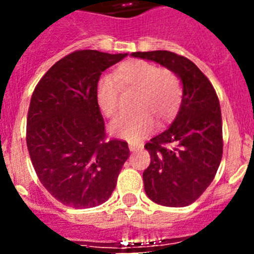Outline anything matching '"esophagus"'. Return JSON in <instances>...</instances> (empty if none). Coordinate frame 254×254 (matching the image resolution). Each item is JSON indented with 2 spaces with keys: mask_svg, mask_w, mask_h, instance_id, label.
Wrapping results in <instances>:
<instances>
[{
  "mask_svg": "<svg viewBox=\"0 0 254 254\" xmlns=\"http://www.w3.org/2000/svg\"><path fill=\"white\" fill-rule=\"evenodd\" d=\"M129 150H131L132 152H134V151H137L138 149H141V147H142V145H141V143H134V142H131L129 143Z\"/></svg>",
  "mask_w": 254,
  "mask_h": 254,
  "instance_id": "esophagus-1",
  "label": "esophagus"
}]
</instances>
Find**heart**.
<instances>
[{"label": "heart", "instance_id": "1", "mask_svg": "<svg viewBox=\"0 0 254 254\" xmlns=\"http://www.w3.org/2000/svg\"><path fill=\"white\" fill-rule=\"evenodd\" d=\"M118 86L131 87L140 93L136 100V109L140 112L120 117L109 127L113 134L131 141L138 140L152 128V117L158 120L159 125L172 120L181 107L183 96L181 78L173 71L143 60L127 61L117 67L114 78L102 77L96 86L100 111L111 118L120 112Z\"/></svg>", "mask_w": 254, "mask_h": 254}]
</instances>
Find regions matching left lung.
Here are the masks:
<instances>
[{
	"mask_svg": "<svg viewBox=\"0 0 254 254\" xmlns=\"http://www.w3.org/2000/svg\"><path fill=\"white\" fill-rule=\"evenodd\" d=\"M176 73L183 96L168 129L145 145L150 165L143 172L147 197L168 207L194 202L214 181L223 156V122L214 86L196 64L169 51L134 52Z\"/></svg>",
	"mask_w": 254,
	"mask_h": 254,
	"instance_id": "left-lung-1",
	"label": "left lung"
}]
</instances>
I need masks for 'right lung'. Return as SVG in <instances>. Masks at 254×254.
Listing matches in <instances>:
<instances>
[{"label": "right lung", "instance_id": "right-lung-1", "mask_svg": "<svg viewBox=\"0 0 254 254\" xmlns=\"http://www.w3.org/2000/svg\"><path fill=\"white\" fill-rule=\"evenodd\" d=\"M126 56L73 52L47 71L31 95L26 121L31 163L46 190L69 207L104 203L129 156L126 141L107 140L96 100L102 72Z\"/></svg>", "mask_w": 254, "mask_h": 254}]
</instances>
